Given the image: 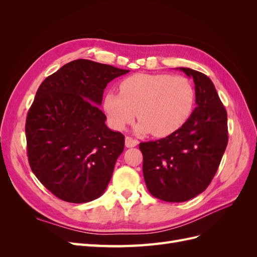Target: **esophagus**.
Listing matches in <instances>:
<instances>
[{"mask_svg": "<svg viewBox=\"0 0 257 257\" xmlns=\"http://www.w3.org/2000/svg\"><path fill=\"white\" fill-rule=\"evenodd\" d=\"M137 145H138V141H136V139H133L128 136L125 137V147L126 148H133V147H136Z\"/></svg>", "mask_w": 257, "mask_h": 257, "instance_id": "obj_1", "label": "esophagus"}]
</instances>
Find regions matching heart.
Segmentation results:
<instances>
[{
  "label": "heart",
  "mask_w": 257,
  "mask_h": 257,
  "mask_svg": "<svg viewBox=\"0 0 257 257\" xmlns=\"http://www.w3.org/2000/svg\"><path fill=\"white\" fill-rule=\"evenodd\" d=\"M195 91L183 76L135 74L120 83V94L108 92L103 107L111 126L123 131L137 118L135 131L157 137L173 134L192 113Z\"/></svg>",
  "instance_id": "b5f03b06"
}]
</instances>
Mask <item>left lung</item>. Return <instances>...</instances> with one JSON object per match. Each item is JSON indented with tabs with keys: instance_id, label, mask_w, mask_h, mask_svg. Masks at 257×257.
<instances>
[{
	"instance_id": "left-lung-1",
	"label": "left lung",
	"mask_w": 257,
	"mask_h": 257,
	"mask_svg": "<svg viewBox=\"0 0 257 257\" xmlns=\"http://www.w3.org/2000/svg\"><path fill=\"white\" fill-rule=\"evenodd\" d=\"M176 69L193 78L195 109L173 134L139 145L147 189L168 203L190 200L207 189L228 142L227 112L213 82L192 68Z\"/></svg>"
}]
</instances>
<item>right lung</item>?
Listing matches in <instances>:
<instances>
[{"label": "right lung", "instance_id": "right-lung-1", "mask_svg": "<svg viewBox=\"0 0 257 257\" xmlns=\"http://www.w3.org/2000/svg\"><path fill=\"white\" fill-rule=\"evenodd\" d=\"M128 72L79 59L38 88L26 123L29 163L58 198L89 203L107 189L124 136L107 127L99 106L106 85Z\"/></svg>", "mask_w": 257, "mask_h": 257}]
</instances>
